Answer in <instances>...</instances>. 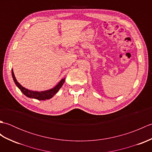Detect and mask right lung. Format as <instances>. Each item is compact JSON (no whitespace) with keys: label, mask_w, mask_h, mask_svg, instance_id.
I'll return each mask as SVG.
<instances>
[{"label":"right lung","mask_w":152,"mask_h":152,"mask_svg":"<svg viewBox=\"0 0 152 152\" xmlns=\"http://www.w3.org/2000/svg\"><path fill=\"white\" fill-rule=\"evenodd\" d=\"M12 78L13 80L15 83L16 86L21 90V91L23 93V94L27 96L28 98H32V99H35L37 100H39V101H45L46 99H50L52 98L53 96L56 94L58 92V91L61 89V87L63 85V83L65 81V78L62 79L61 81L57 83V84L54 87V88H51L50 89L46 90V91H32V90H29L27 88L23 87L20 83H19L17 80H16L14 71L13 69H12Z\"/></svg>","instance_id":"right-lung-1"}]
</instances>
